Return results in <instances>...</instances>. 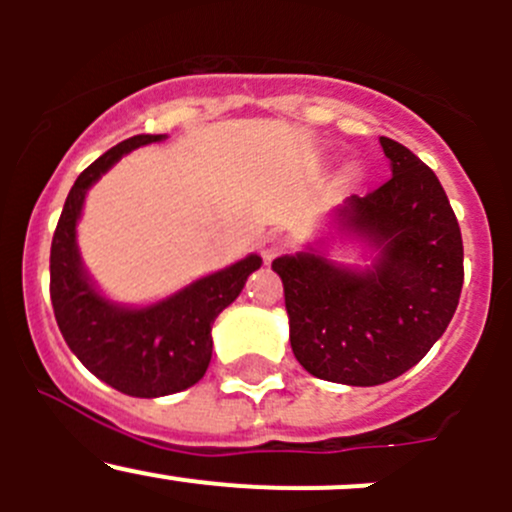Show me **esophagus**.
<instances>
[{
  "mask_svg": "<svg viewBox=\"0 0 512 512\" xmlns=\"http://www.w3.org/2000/svg\"><path fill=\"white\" fill-rule=\"evenodd\" d=\"M282 250H285V237L277 235V232H270V235H265L260 240V255L265 257L267 262L275 260Z\"/></svg>",
  "mask_w": 512,
  "mask_h": 512,
  "instance_id": "esophagus-1",
  "label": "esophagus"
}]
</instances>
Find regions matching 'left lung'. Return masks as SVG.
Listing matches in <instances>:
<instances>
[{
	"label": "left lung",
	"instance_id": "left-lung-1",
	"mask_svg": "<svg viewBox=\"0 0 512 512\" xmlns=\"http://www.w3.org/2000/svg\"><path fill=\"white\" fill-rule=\"evenodd\" d=\"M379 141L391 178L339 210L344 227L379 247L376 265L352 272L317 252L272 262L297 361L349 386L386 384L418 364L446 332L463 287L461 227L446 190L409 148Z\"/></svg>",
	"mask_w": 512,
	"mask_h": 512
}]
</instances>
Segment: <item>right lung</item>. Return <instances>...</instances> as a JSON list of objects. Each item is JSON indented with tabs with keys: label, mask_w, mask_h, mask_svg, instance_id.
<instances>
[{
	"label": "right lung",
	"mask_w": 512,
	"mask_h": 512,
	"mask_svg": "<svg viewBox=\"0 0 512 512\" xmlns=\"http://www.w3.org/2000/svg\"><path fill=\"white\" fill-rule=\"evenodd\" d=\"M165 136H133L94 160L69 190L51 240V307L69 349L81 364L121 394L156 399L198 384L213 356V322L262 265L257 255L203 277L173 297L143 309L106 302L86 280L76 250V220L86 190L123 153Z\"/></svg>",
	"instance_id": "right-lung-1"
}]
</instances>
